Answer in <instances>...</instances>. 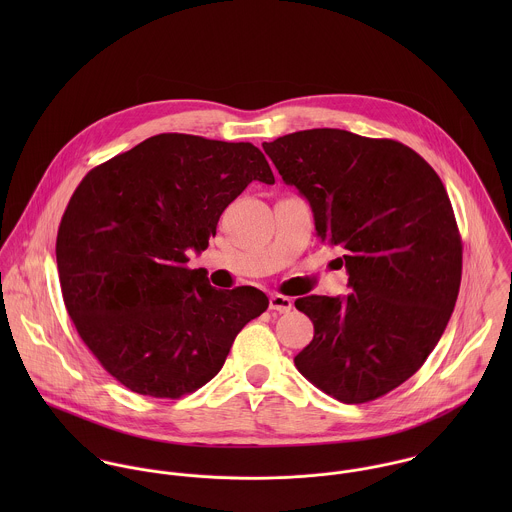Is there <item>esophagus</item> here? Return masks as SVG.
Listing matches in <instances>:
<instances>
[{"label": "esophagus", "mask_w": 512, "mask_h": 512, "mask_svg": "<svg viewBox=\"0 0 512 512\" xmlns=\"http://www.w3.org/2000/svg\"><path fill=\"white\" fill-rule=\"evenodd\" d=\"M292 307V299H290V297H286V295L274 293V295L270 297V309H274V311H280V313H288Z\"/></svg>", "instance_id": "1"}]
</instances>
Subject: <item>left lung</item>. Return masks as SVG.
Returning a JSON list of instances; mask_svg holds the SVG:
<instances>
[{"instance_id":"left-lung-1","label":"left lung","mask_w":512,"mask_h":512,"mask_svg":"<svg viewBox=\"0 0 512 512\" xmlns=\"http://www.w3.org/2000/svg\"><path fill=\"white\" fill-rule=\"evenodd\" d=\"M262 147L309 201L317 236L343 250L353 288L295 299L315 335L293 363L339 402L376 400L426 363L453 313L463 246L447 191L394 140L317 128Z\"/></svg>"}]
</instances>
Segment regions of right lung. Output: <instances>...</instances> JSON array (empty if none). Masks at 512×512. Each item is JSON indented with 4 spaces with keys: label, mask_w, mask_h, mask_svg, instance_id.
Instances as JSON below:
<instances>
[{
    "label": "right lung",
    "mask_w": 512,
    "mask_h": 512,
    "mask_svg": "<svg viewBox=\"0 0 512 512\" xmlns=\"http://www.w3.org/2000/svg\"><path fill=\"white\" fill-rule=\"evenodd\" d=\"M252 181L274 183L258 147L159 134L76 187L57 234L63 299L84 345L132 392L181 398L205 386L268 309L266 293L215 290L185 266Z\"/></svg>",
    "instance_id": "1"
}]
</instances>
